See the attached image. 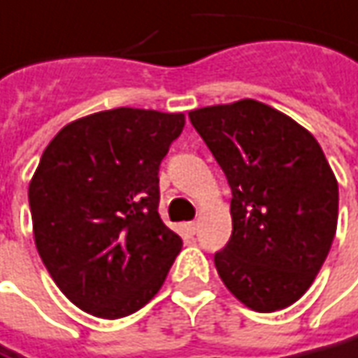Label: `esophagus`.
<instances>
[{
  "instance_id": "1",
  "label": "esophagus",
  "mask_w": 358,
  "mask_h": 358,
  "mask_svg": "<svg viewBox=\"0 0 358 358\" xmlns=\"http://www.w3.org/2000/svg\"><path fill=\"white\" fill-rule=\"evenodd\" d=\"M184 227H186V231H188L189 235H196V233H198V223H196V221H189Z\"/></svg>"
}]
</instances>
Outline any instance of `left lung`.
Instances as JSON below:
<instances>
[{"label": "left lung", "instance_id": "left-lung-1", "mask_svg": "<svg viewBox=\"0 0 358 358\" xmlns=\"http://www.w3.org/2000/svg\"><path fill=\"white\" fill-rule=\"evenodd\" d=\"M229 182L233 233L215 252L227 290L261 313L312 286L331 249L339 186L308 129L257 99L189 111Z\"/></svg>", "mask_w": 358, "mask_h": 358}]
</instances>
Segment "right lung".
<instances>
[{
  "label": "right lung",
  "instance_id": "obj_1",
  "mask_svg": "<svg viewBox=\"0 0 358 358\" xmlns=\"http://www.w3.org/2000/svg\"><path fill=\"white\" fill-rule=\"evenodd\" d=\"M184 113L117 108L68 123L29 184L46 271L82 312L119 320L152 300L182 239L159 215V169Z\"/></svg>",
  "mask_w": 358,
  "mask_h": 358
}]
</instances>
